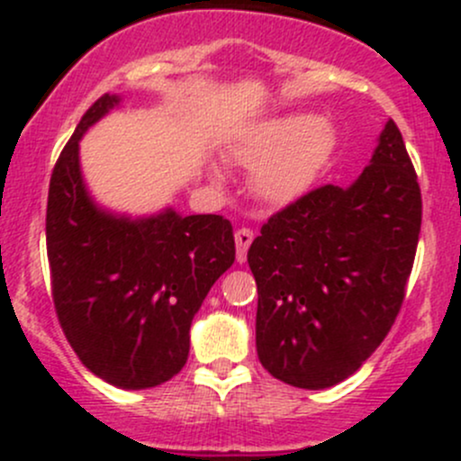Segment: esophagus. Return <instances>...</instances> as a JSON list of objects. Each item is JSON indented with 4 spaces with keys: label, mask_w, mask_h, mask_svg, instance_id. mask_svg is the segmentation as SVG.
<instances>
[{
    "label": "esophagus",
    "mask_w": 461,
    "mask_h": 461,
    "mask_svg": "<svg viewBox=\"0 0 461 461\" xmlns=\"http://www.w3.org/2000/svg\"><path fill=\"white\" fill-rule=\"evenodd\" d=\"M234 239H236V260H239V263H245V258H248V249L254 240V231L248 230V227H240V230L234 234Z\"/></svg>",
    "instance_id": "obj_1"
}]
</instances>
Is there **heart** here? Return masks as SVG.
<instances>
[{
  "mask_svg": "<svg viewBox=\"0 0 461 461\" xmlns=\"http://www.w3.org/2000/svg\"><path fill=\"white\" fill-rule=\"evenodd\" d=\"M337 147V133L314 113H285L258 122L234 147L254 171V192L272 204L299 201L319 180ZM213 178L221 174L213 171Z\"/></svg>",
  "mask_w": 461,
  "mask_h": 461,
  "instance_id": "heart-1",
  "label": "heart"
}]
</instances>
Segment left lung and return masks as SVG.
<instances>
[{"mask_svg":"<svg viewBox=\"0 0 461 461\" xmlns=\"http://www.w3.org/2000/svg\"><path fill=\"white\" fill-rule=\"evenodd\" d=\"M420 227V183L388 120L350 187L312 189L254 239L248 263L263 368L305 390L355 375L402 310Z\"/></svg>","mask_w":461,"mask_h":461,"instance_id":"8db88e82","label":"left lung"}]
</instances>
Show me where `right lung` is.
Here are the masks:
<instances>
[{"label":"right lung","mask_w":461,"mask_h":461,"mask_svg":"<svg viewBox=\"0 0 461 461\" xmlns=\"http://www.w3.org/2000/svg\"><path fill=\"white\" fill-rule=\"evenodd\" d=\"M122 102L104 93L59 153L46 204V254L59 325L82 364L124 390L160 385L187 364L189 328L236 258L216 213H111L86 192L80 140Z\"/></svg>","instance_id":"1"}]
</instances>
